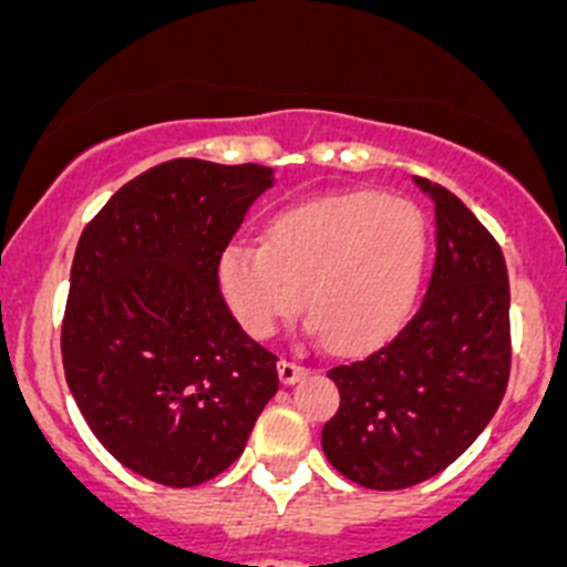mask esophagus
<instances>
[{"mask_svg":"<svg viewBox=\"0 0 567 567\" xmlns=\"http://www.w3.org/2000/svg\"><path fill=\"white\" fill-rule=\"evenodd\" d=\"M277 370H279V379H282V384H296V381L302 379L305 372H308V367L296 364V361L282 359V361H279V364H277Z\"/></svg>","mask_w":567,"mask_h":567,"instance_id":"1","label":"esophagus"}]
</instances>
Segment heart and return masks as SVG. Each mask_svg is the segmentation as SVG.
Returning a JSON list of instances; mask_svg holds the SVG:
<instances>
[{"label":"heart","instance_id":"1","mask_svg":"<svg viewBox=\"0 0 567 567\" xmlns=\"http://www.w3.org/2000/svg\"><path fill=\"white\" fill-rule=\"evenodd\" d=\"M426 220L401 197L350 192L277 214L265 243L237 237L217 282L234 319L268 339L302 308L333 350H367L412 313L426 268Z\"/></svg>","mask_w":567,"mask_h":567}]
</instances>
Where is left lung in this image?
<instances>
[{
  "instance_id": "left-lung-1",
  "label": "left lung",
  "mask_w": 567,
  "mask_h": 567,
  "mask_svg": "<svg viewBox=\"0 0 567 567\" xmlns=\"http://www.w3.org/2000/svg\"><path fill=\"white\" fill-rule=\"evenodd\" d=\"M435 203V268L395 339L328 372L341 395L321 449L347 481L379 492L430 481L486 430L508 384V271L481 220L449 188L415 177Z\"/></svg>"
}]
</instances>
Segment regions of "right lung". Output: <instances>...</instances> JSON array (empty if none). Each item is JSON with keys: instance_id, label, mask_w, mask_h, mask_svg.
Instances as JSON below:
<instances>
[{"instance_id": "1", "label": "right lung", "mask_w": 567, "mask_h": 567, "mask_svg": "<svg viewBox=\"0 0 567 567\" xmlns=\"http://www.w3.org/2000/svg\"><path fill=\"white\" fill-rule=\"evenodd\" d=\"M271 186L268 166L177 157L121 186L81 234L64 375L101 446L146 481L217 477L277 395V355L239 328L217 282L220 251Z\"/></svg>"}]
</instances>
